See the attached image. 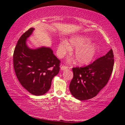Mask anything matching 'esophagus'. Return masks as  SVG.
<instances>
[{
    "instance_id": "esophagus-1",
    "label": "esophagus",
    "mask_w": 125,
    "mask_h": 125,
    "mask_svg": "<svg viewBox=\"0 0 125 125\" xmlns=\"http://www.w3.org/2000/svg\"><path fill=\"white\" fill-rule=\"evenodd\" d=\"M61 70H64V69L68 68V67L67 66H65V65H62L61 67Z\"/></svg>"
}]
</instances>
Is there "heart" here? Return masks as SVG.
I'll list each match as a JSON object with an SVG mask.
<instances>
[{
	"mask_svg": "<svg viewBox=\"0 0 125 125\" xmlns=\"http://www.w3.org/2000/svg\"><path fill=\"white\" fill-rule=\"evenodd\" d=\"M72 47L76 48L74 56L79 64H87L92 62L98 52V47L95 44L90 43L91 39L85 36H77L69 40ZM58 53L62 57L67 53L71 51L72 47L68 42L63 41L58 45Z\"/></svg>",
	"mask_w": 125,
	"mask_h": 125,
	"instance_id": "heart-1",
	"label": "heart"
}]
</instances>
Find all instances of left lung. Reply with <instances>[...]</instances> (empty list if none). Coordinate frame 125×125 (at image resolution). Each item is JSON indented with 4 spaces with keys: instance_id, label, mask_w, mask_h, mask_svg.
<instances>
[{
    "instance_id": "1",
    "label": "left lung",
    "mask_w": 125,
    "mask_h": 125,
    "mask_svg": "<svg viewBox=\"0 0 125 125\" xmlns=\"http://www.w3.org/2000/svg\"><path fill=\"white\" fill-rule=\"evenodd\" d=\"M114 64V54L111 49L105 56L86 66L73 67V78L69 85L72 95L80 100L95 96L108 82Z\"/></svg>"
}]
</instances>
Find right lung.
I'll return each instance as SVG.
<instances>
[{
  "mask_svg": "<svg viewBox=\"0 0 125 125\" xmlns=\"http://www.w3.org/2000/svg\"><path fill=\"white\" fill-rule=\"evenodd\" d=\"M34 29L30 28L18 40L13 54L17 78L25 89L34 95H42L51 88L52 80L60 71L61 61L50 48L31 50L26 40Z\"/></svg>",
  "mask_w": 125,
  "mask_h": 125,
  "instance_id": "1",
  "label": "right lung"
}]
</instances>
